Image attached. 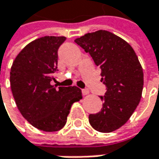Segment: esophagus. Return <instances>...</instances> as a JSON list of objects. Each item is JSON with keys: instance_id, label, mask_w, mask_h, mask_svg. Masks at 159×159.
<instances>
[{"instance_id": "1", "label": "esophagus", "mask_w": 159, "mask_h": 159, "mask_svg": "<svg viewBox=\"0 0 159 159\" xmlns=\"http://www.w3.org/2000/svg\"><path fill=\"white\" fill-rule=\"evenodd\" d=\"M82 94H83L84 96H87V95H89V89H82Z\"/></svg>"}]
</instances>
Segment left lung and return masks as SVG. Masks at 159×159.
Wrapping results in <instances>:
<instances>
[{"mask_svg": "<svg viewBox=\"0 0 159 159\" xmlns=\"http://www.w3.org/2000/svg\"><path fill=\"white\" fill-rule=\"evenodd\" d=\"M75 43L91 55L107 86L100 97L103 107L89 115V123L96 131L112 132L130 119L141 98L143 70L138 56L125 40L107 30L88 33Z\"/></svg>", "mask_w": 159, "mask_h": 159, "instance_id": "left-lung-1", "label": "left lung"}]
</instances>
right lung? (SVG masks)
<instances>
[{
    "instance_id": "obj_1",
    "label": "right lung",
    "mask_w": 159,
    "mask_h": 159,
    "mask_svg": "<svg viewBox=\"0 0 159 159\" xmlns=\"http://www.w3.org/2000/svg\"><path fill=\"white\" fill-rule=\"evenodd\" d=\"M65 36H43L27 44L13 61L11 89L20 114L44 131H57L67 122L74 102L82 98L77 87L52 85L58 49Z\"/></svg>"
}]
</instances>
